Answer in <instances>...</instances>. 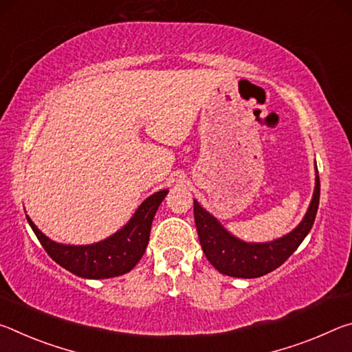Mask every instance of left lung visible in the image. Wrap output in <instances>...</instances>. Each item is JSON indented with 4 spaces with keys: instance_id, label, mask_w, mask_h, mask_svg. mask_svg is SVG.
I'll list each match as a JSON object with an SVG mask.
<instances>
[{
    "instance_id": "left-lung-1",
    "label": "left lung",
    "mask_w": 352,
    "mask_h": 352,
    "mask_svg": "<svg viewBox=\"0 0 352 352\" xmlns=\"http://www.w3.org/2000/svg\"><path fill=\"white\" fill-rule=\"evenodd\" d=\"M315 189L306 216L294 231L272 242L250 243L226 231L219 220L194 200V219L208 261L220 273L234 278H259L278 269L294 254L311 231L320 204V177L315 172Z\"/></svg>"
}]
</instances>
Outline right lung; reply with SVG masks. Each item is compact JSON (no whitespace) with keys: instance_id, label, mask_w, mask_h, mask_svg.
<instances>
[{"instance_id":"1","label":"right lung","mask_w":352,"mask_h":352,"mask_svg":"<svg viewBox=\"0 0 352 352\" xmlns=\"http://www.w3.org/2000/svg\"><path fill=\"white\" fill-rule=\"evenodd\" d=\"M168 192V189H163L152 194L142 201L133 217L121 230L91 245H65L51 241L35 226L29 216L26 219L46 253L63 269L88 279L113 278L132 270L142 258L148 243L155 212Z\"/></svg>"}]
</instances>
